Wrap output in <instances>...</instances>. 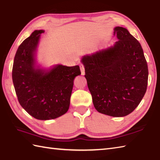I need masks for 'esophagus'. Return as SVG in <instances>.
Segmentation results:
<instances>
[{
  "label": "esophagus",
  "instance_id": "esophagus-1",
  "mask_svg": "<svg viewBox=\"0 0 160 160\" xmlns=\"http://www.w3.org/2000/svg\"><path fill=\"white\" fill-rule=\"evenodd\" d=\"M80 67L81 70V73H82V75H84L85 72H84V67L83 65V64H80Z\"/></svg>",
  "mask_w": 160,
  "mask_h": 160
}]
</instances>
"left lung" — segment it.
Masks as SVG:
<instances>
[{
  "label": "left lung",
  "mask_w": 160,
  "mask_h": 160,
  "mask_svg": "<svg viewBox=\"0 0 160 160\" xmlns=\"http://www.w3.org/2000/svg\"><path fill=\"white\" fill-rule=\"evenodd\" d=\"M113 47L82 58L96 109L124 117L140 103L147 89L148 69L140 43L127 29L116 27Z\"/></svg>",
  "instance_id": "8db88e82"
}]
</instances>
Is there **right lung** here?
I'll return each instance as SVG.
<instances>
[{"label": "right lung", "instance_id": "right-lung-1", "mask_svg": "<svg viewBox=\"0 0 160 160\" xmlns=\"http://www.w3.org/2000/svg\"><path fill=\"white\" fill-rule=\"evenodd\" d=\"M43 30H36L20 44L12 68V80L18 100L28 113L38 120L55 119L69 108L74 78L80 67L58 64L45 72L35 67L34 52Z\"/></svg>", "mask_w": 160, "mask_h": 160}]
</instances>
